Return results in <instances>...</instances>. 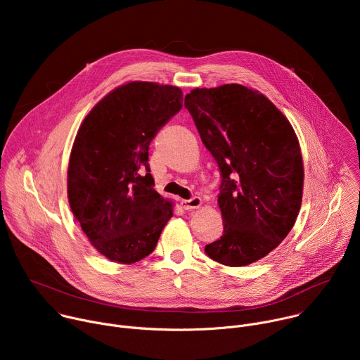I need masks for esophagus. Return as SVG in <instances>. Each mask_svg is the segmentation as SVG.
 <instances>
[{
  "label": "esophagus",
  "instance_id": "1",
  "mask_svg": "<svg viewBox=\"0 0 360 360\" xmlns=\"http://www.w3.org/2000/svg\"><path fill=\"white\" fill-rule=\"evenodd\" d=\"M200 205H202V199L198 198V196H193V198H191L188 200H182V208L185 211L198 210V208H200Z\"/></svg>",
  "mask_w": 360,
  "mask_h": 360
}]
</instances>
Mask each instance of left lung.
Instances as JSON below:
<instances>
[{"label": "left lung", "mask_w": 360, "mask_h": 360, "mask_svg": "<svg viewBox=\"0 0 360 360\" xmlns=\"http://www.w3.org/2000/svg\"><path fill=\"white\" fill-rule=\"evenodd\" d=\"M185 108L222 176L224 233L205 253L226 266L250 265L286 238L299 215L304 172L297 136L264 94L240 84L195 88Z\"/></svg>", "instance_id": "8db88e82"}]
</instances>
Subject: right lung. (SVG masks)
<instances>
[{
  "label": "right lung",
  "instance_id": "right-lung-1",
  "mask_svg": "<svg viewBox=\"0 0 360 360\" xmlns=\"http://www.w3.org/2000/svg\"><path fill=\"white\" fill-rule=\"evenodd\" d=\"M182 91L132 81L102 98L82 121L68 164V200L91 245L131 265L152 253L172 202L153 189L148 150L182 108Z\"/></svg>",
  "mask_w": 360,
  "mask_h": 360
}]
</instances>
